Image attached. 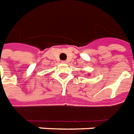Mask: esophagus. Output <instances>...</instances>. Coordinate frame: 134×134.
Returning <instances> with one entry per match:
<instances>
[{"label": "esophagus", "instance_id": "esophagus-1", "mask_svg": "<svg viewBox=\"0 0 134 134\" xmlns=\"http://www.w3.org/2000/svg\"><path fill=\"white\" fill-rule=\"evenodd\" d=\"M68 63V62H67L66 60H63V61H62V63H63V64H66V63Z\"/></svg>", "mask_w": 134, "mask_h": 134}]
</instances>
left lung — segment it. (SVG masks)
Listing matches in <instances>:
<instances>
[{
	"label": "left lung",
	"mask_w": 134,
	"mask_h": 134,
	"mask_svg": "<svg viewBox=\"0 0 134 134\" xmlns=\"http://www.w3.org/2000/svg\"><path fill=\"white\" fill-rule=\"evenodd\" d=\"M88 76H89V74H88Z\"/></svg>",
	"instance_id": "left-lung-1"
}]
</instances>
